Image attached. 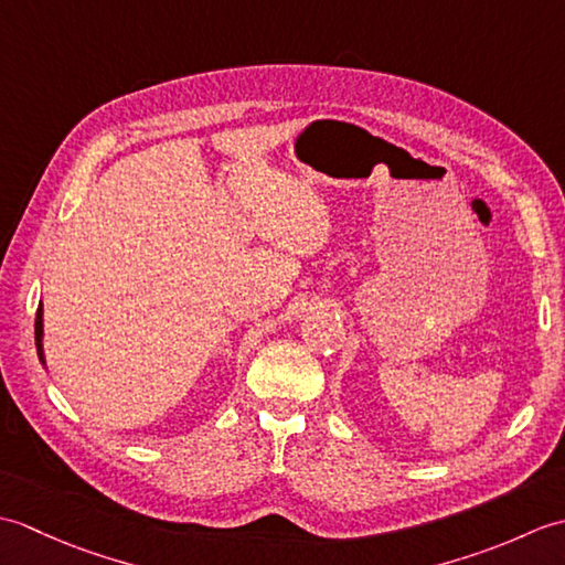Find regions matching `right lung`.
<instances>
[{"label":"right lung","mask_w":565,"mask_h":565,"mask_svg":"<svg viewBox=\"0 0 565 565\" xmlns=\"http://www.w3.org/2000/svg\"><path fill=\"white\" fill-rule=\"evenodd\" d=\"M41 338H43V308L39 306V313H35V347H39V359L45 364L43 359V344H41Z\"/></svg>","instance_id":"right-lung-1"}]
</instances>
